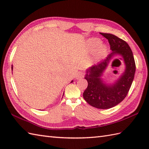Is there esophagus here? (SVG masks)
Returning <instances> with one entry per match:
<instances>
[{"mask_svg": "<svg viewBox=\"0 0 149 149\" xmlns=\"http://www.w3.org/2000/svg\"><path fill=\"white\" fill-rule=\"evenodd\" d=\"M84 74L83 72H79L76 75L77 79H80L83 78L84 77Z\"/></svg>", "mask_w": 149, "mask_h": 149, "instance_id": "esophagus-1", "label": "esophagus"}]
</instances>
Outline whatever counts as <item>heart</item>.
<instances>
[{
	"label": "heart",
	"instance_id": "heart-1",
	"mask_svg": "<svg viewBox=\"0 0 149 149\" xmlns=\"http://www.w3.org/2000/svg\"><path fill=\"white\" fill-rule=\"evenodd\" d=\"M102 42L98 38H91L88 41V47L91 52L95 51L97 58H100L103 56L107 52V47L104 44H101Z\"/></svg>",
	"mask_w": 149,
	"mask_h": 149
}]
</instances>
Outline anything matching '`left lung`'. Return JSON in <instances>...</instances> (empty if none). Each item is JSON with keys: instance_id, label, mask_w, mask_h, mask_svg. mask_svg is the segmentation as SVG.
I'll return each instance as SVG.
<instances>
[{"instance_id": "8db88e82", "label": "left lung", "mask_w": 149, "mask_h": 149, "mask_svg": "<svg viewBox=\"0 0 149 149\" xmlns=\"http://www.w3.org/2000/svg\"><path fill=\"white\" fill-rule=\"evenodd\" d=\"M100 34L108 40L110 49L113 52L106 59L86 70L84 79L87 80L88 84L83 93V97L91 106L106 109L116 106L127 96L134 79L136 65L130 47L124 40L111 34ZM116 54L121 55L124 59L126 65L125 72L114 84H106L103 83L100 77Z\"/></svg>"}]
</instances>
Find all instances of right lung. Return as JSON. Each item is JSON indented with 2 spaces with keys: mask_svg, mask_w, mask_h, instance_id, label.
<instances>
[{
  "mask_svg": "<svg viewBox=\"0 0 149 149\" xmlns=\"http://www.w3.org/2000/svg\"><path fill=\"white\" fill-rule=\"evenodd\" d=\"M11 69H13V66H11ZM72 81H72V82H71V83H72ZM63 95H64V94H63Z\"/></svg>",
  "mask_w": 149,
  "mask_h": 149,
  "instance_id": "add662e5",
  "label": "right lung"
}]
</instances>
